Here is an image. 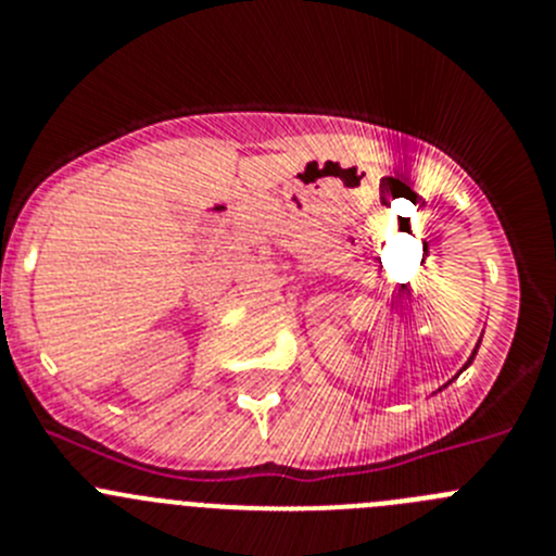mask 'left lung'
<instances>
[{"mask_svg": "<svg viewBox=\"0 0 556 556\" xmlns=\"http://www.w3.org/2000/svg\"><path fill=\"white\" fill-rule=\"evenodd\" d=\"M479 342H481V339H479ZM476 351H479V345L473 348V353H470V358H468V362H465V367H462V370H468V367H470V362H473V356H476ZM462 370H459V372H462Z\"/></svg>", "mask_w": 556, "mask_h": 556, "instance_id": "obj_1", "label": "left lung"}]
</instances>
